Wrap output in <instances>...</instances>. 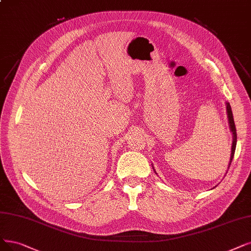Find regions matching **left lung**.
I'll return each mask as SVG.
<instances>
[{"mask_svg":"<svg viewBox=\"0 0 251 251\" xmlns=\"http://www.w3.org/2000/svg\"><path fill=\"white\" fill-rule=\"evenodd\" d=\"M226 113H227V118H228V124H229V128L233 133V144H232V152H230V158H229V164L228 168L230 166V163H232L234 154H235V150H236V144H237V132H236V126L234 122V117H233V112H232V108H230L229 103H226Z\"/></svg>","mask_w":251,"mask_h":251,"instance_id":"obj_1","label":"left lung"}]
</instances>
